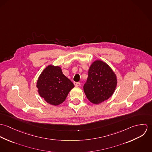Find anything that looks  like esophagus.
<instances>
[{
	"mask_svg": "<svg viewBox=\"0 0 152 152\" xmlns=\"http://www.w3.org/2000/svg\"><path fill=\"white\" fill-rule=\"evenodd\" d=\"M74 86H76V87H78V86H80L81 84H80V82H74Z\"/></svg>",
	"mask_w": 152,
	"mask_h": 152,
	"instance_id": "1",
	"label": "esophagus"
}]
</instances>
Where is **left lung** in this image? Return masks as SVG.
<instances>
[{
	"instance_id": "8db88e82",
	"label": "left lung",
	"mask_w": 152,
	"mask_h": 152,
	"mask_svg": "<svg viewBox=\"0 0 152 152\" xmlns=\"http://www.w3.org/2000/svg\"><path fill=\"white\" fill-rule=\"evenodd\" d=\"M117 85L115 74L105 63L96 60L88 70L84 91L88 100L98 104L109 98Z\"/></svg>"
}]
</instances>
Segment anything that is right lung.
<instances>
[{"mask_svg":"<svg viewBox=\"0 0 152 152\" xmlns=\"http://www.w3.org/2000/svg\"><path fill=\"white\" fill-rule=\"evenodd\" d=\"M37 87L42 98L47 103L57 106L65 101L74 85L63 74L60 66L48 65L39 77Z\"/></svg>","mask_w":152,"mask_h":152,"instance_id":"right-lung-1","label":"right lung"}]
</instances>
